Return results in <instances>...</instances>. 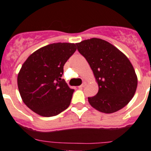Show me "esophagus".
Returning <instances> with one entry per match:
<instances>
[{
  "label": "esophagus",
  "instance_id": "1",
  "mask_svg": "<svg viewBox=\"0 0 151 151\" xmlns=\"http://www.w3.org/2000/svg\"><path fill=\"white\" fill-rule=\"evenodd\" d=\"M86 86V83L84 82V83H83L81 84V85H80V86H79V88H83L84 86Z\"/></svg>",
  "mask_w": 151,
  "mask_h": 151
}]
</instances>
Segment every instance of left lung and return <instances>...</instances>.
Returning <instances> with one entry per match:
<instances>
[{
    "mask_svg": "<svg viewBox=\"0 0 151 151\" xmlns=\"http://www.w3.org/2000/svg\"><path fill=\"white\" fill-rule=\"evenodd\" d=\"M98 82V92L88 98L92 107L104 113L120 110L131 101L137 88V76L128 58L105 40L97 38L77 43Z\"/></svg>",
    "mask_w": 151,
    "mask_h": 151,
    "instance_id": "left-lung-1",
    "label": "left lung"
}]
</instances>
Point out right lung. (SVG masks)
<instances>
[{"instance_id": "add662e5", "label": "right lung", "mask_w": 151, "mask_h": 151, "mask_svg": "<svg viewBox=\"0 0 151 151\" xmlns=\"http://www.w3.org/2000/svg\"><path fill=\"white\" fill-rule=\"evenodd\" d=\"M76 50L73 43L50 44L24 63L18 75V87L23 102L31 110L51 117L68 107L74 90L61 77L63 66Z\"/></svg>"}]
</instances>
